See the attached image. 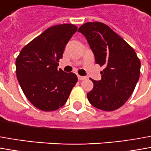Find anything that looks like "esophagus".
<instances>
[{
	"mask_svg": "<svg viewBox=\"0 0 151 151\" xmlns=\"http://www.w3.org/2000/svg\"><path fill=\"white\" fill-rule=\"evenodd\" d=\"M78 79H79V81H84V80H86V76H78Z\"/></svg>",
	"mask_w": 151,
	"mask_h": 151,
	"instance_id": "34e87169",
	"label": "esophagus"
}]
</instances>
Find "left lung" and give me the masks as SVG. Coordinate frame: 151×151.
Returning <instances> with one entry per match:
<instances>
[{
    "mask_svg": "<svg viewBox=\"0 0 151 151\" xmlns=\"http://www.w3.org/2000/svg\"><path fill=\"white\" fill-rule=\"evenodd\" d=\"M86 37L95 62L104 66L100 81H91L93 87L87 93L89 103L104 111H113L125 104L140 77L141 62L132 47L109 26L88 22L79 29Z\"/></svg>",
    "mask_w": 151,
    "mask_h": 151,
    "instance_id": "8db88e82",
    "label": "left lung"
}]
</instances>
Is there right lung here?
<instances>
[{
  "instance_id": "right-lung-1",
  "label": "right lung",
  "mask_w": 151,
  "mask_h": 151,
  "mask_svg": "<svg viewBox=\"0 0 151 151\" xmlns=\"http://www.w3.org/2000/svg\"><path fill=\"white\" fill-rule=\"evenodd\" d=\"M77 27L64 24L50 27L27 44L16 58V76L29 101L42 111L65 104L78 79L58 70L65 47Z\"/></svg>"
}]
</instances>
